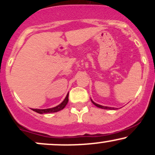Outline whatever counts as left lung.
<instances>
[{
    "label": "left lung",
    "instance_id": "1",
    "mask_svg": "<svg viewBox=\"0 0 155 155\" xmlns=\"http://www.w3.org/2000/svg\"><path fill=\"white\" fill-rule=\"evenodd\" d=\"M91 101H92V104H93L94 105H95V106H97V107H98V108H104V109H110V110H114V109H115V108H113V107H108V106H101V105H99V104H96V103L94 102V101H92V100H91Z\"/></svg>",
    "mask_w": 155,
    "mask_h": 155
}]
</instances>
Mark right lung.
Listing matches in <instances>:
<instances>
[{
  "instance_id": "add662e5",
  "label": "right lung",
  "mask_w": 155,
  "mask_h": 155,
  "mask_svg": "<svg viewBox=\"0 0 155 155\" xmlns=\"http://www.w3.org/2000/svg\"><path fill=\"white\" fill-rule=\"evenodd\" d=\"M68 102V93L67 94L66 97L64 99V101L61 103L60 105L58 106H55V107L51 108H46V109H38V108H32L33 111H34L35 112L38 114H47V113H54V112H58L62 110L63 108H64L66 106Z\"/></svg>"
}]
</instances>
